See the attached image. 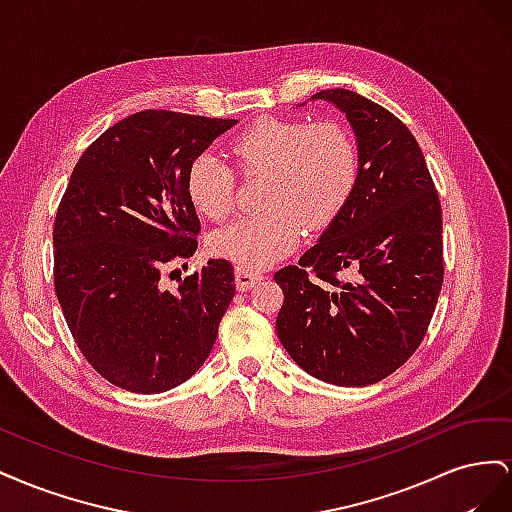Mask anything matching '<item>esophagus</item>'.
<instances>
[{"instance_id": "1", "label": "esophagus", "mask_w": 512, "mask_h": 512, "mask_svg": "<svg viewBox=\"0 0 512 512\" xmlns=\"http://www.w3.org/2000/svg\"><path fill=\"white\" fill-rule=\"evenodd\" d=\"M262 280V275L258 271H250V269H235V284L239 290H250L254 288L258 282Z\"/></svg>"}]
</instances>
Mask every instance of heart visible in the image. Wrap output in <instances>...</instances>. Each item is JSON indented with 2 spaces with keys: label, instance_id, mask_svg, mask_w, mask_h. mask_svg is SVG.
<instances>
[{
  "label": "heart",
  "instance_id": "1",
  "mask_svg": "<svg viewBox=\"0 0 512 512\" xmlns=\"http://www.w3.org/2000/svg\"><path fill=\"white\" fill-rule=\"evenodd\" d=\"M230 153L243 173H267V209L215 230L209 250L250 271L288 256L301 243L305 224L320 230L335 222L359 181L354 138L333 121L307 126L294 119H258L230 143ZM185 190L192 207L213 222L228 218L235 207V173L211 151L190 162Z\"/></svg>",
  "mask_w": 512,
  "mask_h": 512
}]
</instances>
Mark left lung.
I'll return each instance as SVG.
<instances>
[{"label":"left lung","instance_id":"left-lung-1","mask_svg":"<svg viewBox=\"0 0 512 512\" xmlns=\"http://www.w3.org/2000/svg\"><path fill=\"white\" fill-rule=\"evenodd\" d=\"M309 100L346 115L359 181L299 265L273 275L284 290L275 331L309 376L367 386L404 365L427 333L444 275L440 198L421 147L393 113L350 89ZM346 268L357 271L354 283L334 277Z\"/></svg>","mask_w":512,"mask_h":512}]
</instances>
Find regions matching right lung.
<instances>
[{
    "label": "right lung",
    "instance_id": "obj_1",
    "mask_svg": "<svg viewBox=\"0 0 512 512\" xmlns=\"http://www.w3.org/2000/svg\"><path fill=\"white\" fill-rule=\"evenodd\" d=\"M235 123L136 113L96 138L72 170L53 228L55 292L76 346L119 389H175L215 344L235 297L230 262L211 258L175 292L160 277L198 247L188 166Z\"/></svg>",
    "mask_w": 512,
    "mask_h": 512
}]
</instances>
